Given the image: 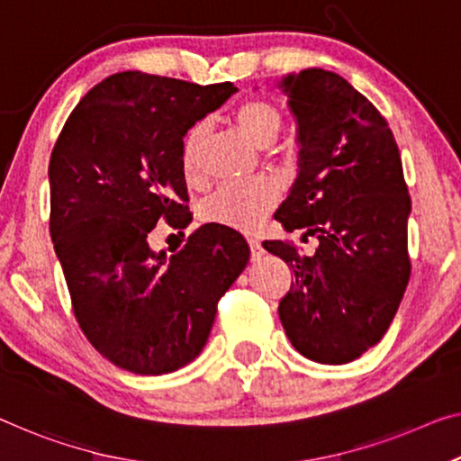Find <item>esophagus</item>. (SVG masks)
Wrapping results in <instances>:
<instances>
[{"label": "esophagus", "instance_id": "1", "mask_svg": "<svg viewBox=\"0 0 461 461\" xmlns=\"http://www.w3.org/2000/svg\"><path fill=\"white\" fill-rule=\"evenodd\" d=\"M249 246H250V258L252 260H258L265 254L263 244H260L258 240H249Z\"/></svg>", "mask_w": 461, "mask_h": 461}]
</instances>
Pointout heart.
Segmentation results:
<instances>
[{
  "mask_svg": "<svg viewBox=\"0 0 461 461\" xmlns=\"http://www.w3.org/2000/svg\"><path fill=\"white\" fill-rule=\"evenodd\" d=\"M238 128L257 147H269L284 130V113L277 105L265 99L244 101L233 112ZM207 139V123L198 122L192 126L182 142V171L188 182L201 174V153ZM277 194L269 182L223 184L204 196L198 204V215L204 223L221 225L233 231H257L265 217L275 207Z\"/></svg>",
  "mask_w": 461,
  "mask_h": 461,
  "instance_id": "b5f03b06",
  "label": "heart"
}]
</instances>
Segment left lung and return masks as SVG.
<instances>
[{
	"label": "left lung",
	"instance_id": "1",
	"mask_svg": "<svg viewBox=\"0 0 461 461\" xmlns=\"http://www.w3.org/2000/svg\"><path fill=\"white\" fill-rule=\"evenodd\" d=\"M279 86L298 123L300 159L275 219L319 242L312 254L263 242L296 275L279 319L302 356L346 364L387 333L410 281L400 149L379 109L339 74L308 68Z\"/></svg>",
	"mask_w": 461,
	"mask_h": 461
}]
</instances>
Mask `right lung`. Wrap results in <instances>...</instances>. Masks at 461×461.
I'll return each instance as SVG.
<instances>
[{
	"label": "right lung",
	"instance_id": "obj_1",
	"mask_svg": "<svg viewBox=\"0 0 461 461\" xmlns=\"http://www.w3.org/2000/svg\"><path fill=\"white\" fill-rule=\"evenodd\" d=\"M238 88L118 72L74 107L50 159V231L77 321L101 356L165 375L203 352L217 302L249 263L238 231L203 225L155 252L159 221L190 223L182 142Z\"/></svg>",
	"mask_w": 461,
	"mask_h": 461
}]
</instances>
